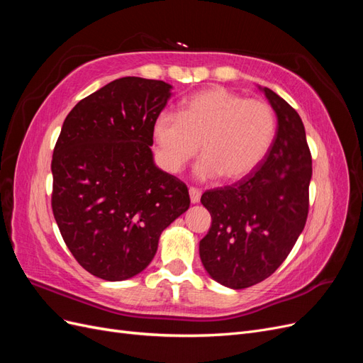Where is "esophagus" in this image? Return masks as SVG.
Listing matches in <instances>:
<instances>
[{
  "instance_id": "34e87169",
  "label": "esophagus",
  "mask_w": 363,
  "mask_h": 363,
  "mask_svg": "<svg viewBox=\"0 0 363 363\" xmlns=\"http://www.w3.org/2000/svg\"><path fill=\"white\" fill-rule=\"evenodd\" d=\"M189 195H191V201L195 204V203H199L200 201V199H201V191L199 189V188H189Z\"/></svg>"
}]
</instances>
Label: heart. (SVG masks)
<instances>
[{"instance_id": "heart-1", "label": "heart", "mask_w": 363, "mask_h": 363, "mask_svg": "<svg viewBox=\"0 0 363 363\" xmlns=\"http://www.w3.org/2000/svg\"><path fill=\"white\" fill-rule=\"evenodd\" d=\"M277 135V116L260 98H244L225 87H208L186 98L180 112H162L152 125L163 167L179 172L200 151L201 179L221 175L242 180L256 171Z\"/></svg>"}]
</instances>
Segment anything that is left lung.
<instances>
[{"label": "left lung", "instance_id": "8db88e82", "mask_svg": "<svg viewBox=\"0 0 363 363\" xmlns=\"http://www.w3.org/2000/svg\"><path fill=\"white\" fill-rule=\"evenodd\" d=\"M277 113V135L260 167L232 186L206 191L212 225L200 240L211 277L233 289L268 279L294 248L309 213L312 156L300 115L263 87Z\"/></svg>", "mask_w": 363, "mask_h": 363}]
</instances>
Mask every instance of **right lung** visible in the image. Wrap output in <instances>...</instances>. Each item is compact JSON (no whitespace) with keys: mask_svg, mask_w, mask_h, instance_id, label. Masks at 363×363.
<instances>
[{"mask_svg":"<svg viewBox=\"0 0 363 363\" xmlns=\"http://www.w3.org/2000/svg\"><path fill=\"white\" fill-rule=\"evenodd\" d=\"M171 84L123 77L83 98L62 125L51 160V207L65 244L92 276L144 271L159 238L189 208L180 179L152 163V125Z\"/></svg>","mask_w":363,"mask_h":363,"instance_id":"right-lung-1","label":"right lung"}]
</instances>
